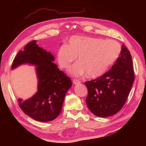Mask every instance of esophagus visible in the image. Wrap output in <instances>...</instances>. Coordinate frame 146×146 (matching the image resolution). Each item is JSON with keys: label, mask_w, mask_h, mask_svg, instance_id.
<instances>
[{"label": "esophagus", "mask_w": 146, "mask_h": 146, "mask_svg": "<svg viewBox=\"0 0 146 146\" xmlns=\"http://www.w3.org/2000/svg\"><path fill=\"white\" fill-rule=\"evenodd\" d=\"M73 83L74 84H79V83H81V82L80 81V80H77V79H74L73 80Z\"/></svg>", "instance_id": "esophagus-1"}]
</instances>
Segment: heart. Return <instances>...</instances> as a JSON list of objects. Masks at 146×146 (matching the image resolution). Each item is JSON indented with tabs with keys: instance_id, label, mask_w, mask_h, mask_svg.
<instances>
[{
	"instance_id": "heart-1",
	"label": "heart",
	"mask_w": 146,
	"mask_h": 146,
	"mask_svg": "<svg viewBox=\"0 0 146 146\" xmlns=\"http://www.w3.org/2000/svg\"><path fill=\"white\" fill-rule=\"evenodd\" d=\"M120 52V44L115 40L74 36L68 45L59 48L57 60L61 68L68 69L78 56L79 61L70 68V73L73 76H80L86 72L88 76L95 78L106 72Z\"/></svg>"
}]
</instances>
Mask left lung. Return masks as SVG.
I'll return each instance as SVG.
<instances>
[{
    "label": "left lung",
    "instance_id": "8db88e82",
    "mask_svg": "<svg viewBox=\"0 0 146 146\" xmlns=\"http://www.w3.org/2000/svg\"><path fill=\"white\" fill-rule=\"evenodd\" d=\"M134 81L131 54L123 44L120 56L109 71L97 79L85 82L89 110L100 117L119 112L125 104Z\"/></svg>",
    "mask_w": 146,
    "mask_h": 146
}]
</instances>
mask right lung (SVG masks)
<instances>
[{"mask_svg":"<svg viewBox=\"0 0 146 146\" xmlns=\"http://www.w3.org/2000/svg\"><path fill=\"white\" fill-rule=\"evenodd\" d=\"M51 52L36 44L35 40L29 42L21 50L12 62V69L28 63L35 65L38 78V92L24 101L19 99V106L24 113L40 122H49L60 115L71 80L52 61Z\"/></svg>","mask_w":146,"mask_h":146,"instance_id":"1","label":"right lung"}]
</instances>
